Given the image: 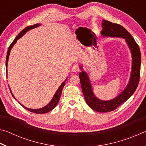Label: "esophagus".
<instances>
[{
	"mask_svg": "<svg viewBox=\"0 0 146 146\" xmlns=\"http://www.w3.org/2000/svg\"><path fill=\"white\" fill-rule=\"evenodd\" d=\"M71 71H72V72L74 73H78V71H80V69H79L77 65H73L72 66V68H71Z\"/></svg>",
	"mask_w": 146,
	"mask_h": 146,
	"instance_id": "esophagus-1",
	"label": "esophagus"
}]
</instances>
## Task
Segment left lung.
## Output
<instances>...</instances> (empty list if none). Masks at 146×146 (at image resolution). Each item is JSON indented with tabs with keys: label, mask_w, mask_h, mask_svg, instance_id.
Wrapping results in <instances>:
<instances>
[{
	"label": "left lung",
	"mask_w": 146,
	"mask_h": 146,
	"mask_svg": "<svg viewBox=\"0 0 146 146\" xmlns=\"http://www.w3.org/2000/svg\"><path fill=\"white\" fill-rule=\"evenodd\" d=\"M102 29L100 33L104 37H118L125 39L132 56V66L129 80L127 85L117 97L109 100H102L97 98L93 93L88 74L84 71L82 66L79 65L82 71L79 78L82 93L87 104L96 111L106 113L112 111L131 97L137 90L140 79L141 54L139 46L129 32L119 24L112 23L106 20L102 21Z\"/></svg>",
	"instance_id": "left-lung-1"
}]
</instances>
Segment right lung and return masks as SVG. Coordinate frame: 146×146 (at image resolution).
<instances>
[{
	"label": "right lung",
	"mask_w": 146,
	"mask_h": 146,
	"mask_svg": "<svg viewBox=\"0 0 146 146\" xmlns=\"http://www.w3.org/2000/svg\"><path fill=\"white\" fill-rule=\"evenodd\" d=\"M41 25L40 24H34V25L33 26H27L26 28H24L23 30H22L20 33L18 34V35H17L16 36V38L14 39V40L12 42V43L10 44V46H9V48L8 49V52H7V56H6V73H7V68H8V59H9V54H10V51L11 50L12 48H13V46L15 44V43L17 42V41L18 39H19L20 38H21L22 36H23L24 34H26L27 32H28V31L30 30V29H34L35 28H37V27L40 26ZM7 74V73H6ZM66 80H67V78H66V79L64 81V82L61 84V85L59 86V88H58V90H56V91L55 92V93L54 94L53 97L52 98V99L51 100L50 102H49L48 104H47L46 106H44V107L42 108H39V109H31V108H28L25 107V106H23L22 104L20 103L19 102V103L21 104L23 107H24L25 109H26L27 110L31 112H33V113H36V114H44V113H48L49 111H51L52 110H53L54 108H55L56 105H57V104L59 100H60V95H61V93H62V90H63V88L64 86H65L66 84ZM9 89H10V88H9ZM10 91H11V89H10ZM11 95L12 96H13V98H15V99H16V98L15 97V96L13 95V94L12 93L11 91Z\"/></svg>",
	"instance_id": "1"
}]
</instances>
